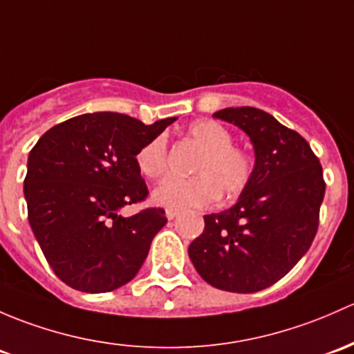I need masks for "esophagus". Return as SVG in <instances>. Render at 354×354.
<instances>
[{
  "label": "esophagus",
  "mask_w": 354,
  "mask_h": 354,
  "mask_svg": "<svg viewBox=\"0 0 354 354\" xmlns=\"http://www.w3.org/2000/svg\"><path fill=\"white\" fill-rule=\"evenodd\" d=\"M178 214H180V210H174V208H167V210H166V217H167V221H173V218L176 217Z\"/></svg>",
  "instance_id": "obj_1"
}]
</instances>
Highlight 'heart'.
Wrapping results in <instances>:
<instances>
[{
  "label": "heart",
  "instance_id": "obj_1",
  "mask_svg": "<svg viewBox=\"0 0 354 354\" xmlns=\"http://www.w3.org/2000/svg\"><path fill=\"white\" fill-rule=\"evenodd\" d=\"M188 139L200 149L189 178H167L154 192V200L174 210L207 207L218 198L239 196L254 176L251 152L234 144L229 129L215 120L193 122ZM140 173L151 180L165 176L169 166L166 137L158 136L144 144L136 156Z\"/></svg>",
  "mask_w": 354,
  "mask_h": 354
}]
</instances>
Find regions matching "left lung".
Listing matches in <instances>:
<instances>
[{
  "mask_svg": "<svg viewBox=\"0 0 354 354\" xmlns=\"http://www.w3.org/2000/svg\"><path fill=\"white\" fill-rule=\"evenodd\" d=\"M215 118L243 129L254 146V176L239 202L203 217L188 254L215 288L252 293L285 277L308 251L324 200L322 166L307 140L266 111L224 109Z\"/></svg>",
  "mask_w": 354,
  "mask_h": 354,
  "instance_id": "1",
  "label": "left lung"
}]
</instances>
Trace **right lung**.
<instances>
[{
  "label": "right lung",
  "mask_w": 354,
  "mask_h": 354,
  "mask_svg": "<svg viewBox=\"0 0 354 354\" xmlns=\"http://www.w3.org/2000/svg\"><path fill=\"white\" fill-rule=\"evenodd\" d=\"M174 120L144 125L113 111L84 113L54 125L30 151L24 181L30 227L71 288L111 292L146 261L167 222L165 210L149 207L132 217L118 210L147 198L136 156Z\"/></svg>",
  "instance_id": "add662e5"
}]
</instances>
